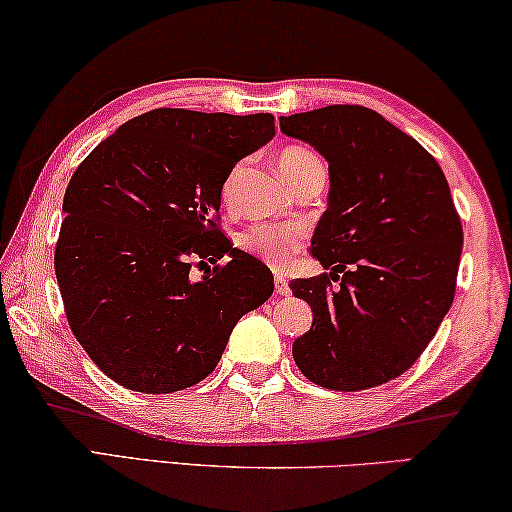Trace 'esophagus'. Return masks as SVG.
<instances>
[{"instance_id": "34e87169", "label": "esophagus", "mask_w": 512, "mask_h": 512, "mask_svg": "<svg viewBox=\"0 0 512 512\" xmlns=\"http://www.w3.org/2000/svg\"><path fill=\"white\" fill-rule=\"evenodd\" d=\"M273 285H276V294H287L290 292V285H287V280L283 273H276V278H273Z\"/></svg>"}]
</instances>
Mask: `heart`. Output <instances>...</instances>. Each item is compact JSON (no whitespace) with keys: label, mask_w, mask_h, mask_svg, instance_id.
Returning <instances> with one entry per match:
<instances>
[{"label":"heart","mask_w":512,"mask_h":512,"mask_svg":"<svg viewBox=\"0 0 512 512\" xmlns=\"http://www.w3.org/2000/svg\"><path fill=\"white\" fill-rule=\"evenodd\" d=\"M320 167V160L311 153L308 148L290 146L278 155V169L285 176L287 183H297L299 178H304L308 171ZM243 176V164H239L222 187V204L232 206L234 204V192ZM304 227L287 222V225H276V222H257V225L248 227L246 232L239 236L241 248L250 250V253L264 259L266 264L273 269H283L292 262V257L304 243Z\"/></svg>","instance_id":"1"}]
</instances>
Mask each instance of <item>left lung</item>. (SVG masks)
Segmentation results:
<instances>
[{"label": "left lung", "mask_w": 512, "mask_h": 512, "mask_svg": "<svg viewBox=\"0 0 512 512\" xmlns=\"http://www.w3.org/2000/svg\"><path fill=\"white\" fill-rule=\"evenodd\" d=\"M280 132L329 164L311 255L331 271L290 283L313 311L292 357L327 390L378 387L415 364L455 299L464 234L448 181L413 136L366 106L283 115Z\"/></svg>", "instance_id": "obj_1"}]
</instances>
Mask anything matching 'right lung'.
Masks as SVG:
<instances>
[{
    "instance_id": "right-lung-1",
    "label": "right lung",
    "mask_w": 512,
    "mask_h": 512,
    "mask_svg": "<svg viewBox=\"0 0 512 512\" xmlns=\"http://www.w3.org/2000/svg\"><path fill=\"white\" fill-rule=\"evenodd\" d=\"M273 134L271 113L155 109L74 171L55 276L71 331L118 385L146 394L197 385L236 322L273 294L269 266L215 225L234 164Z\"/></svg>"
}]
</instances>
